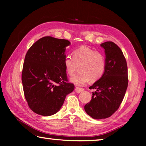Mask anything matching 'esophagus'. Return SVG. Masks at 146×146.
Listing matches in <instances>:
<instances>
[{
	"label": "esophagus",
	"mask_w": 146,
	"mask_h": 146,
	"mask_svg": "<svg viewBox=\"0 0 146 146\" xmlns=\"http://www.w3.org/2000/svg\"><path fill=\"white\" fill-rule=\"evenodd\" d=\"M83 91V90L82 88H79V87H76L75 88V91L77 93H80V92H82V91Z\"/></svg>",
	"instance_id": "obj_1"
}]
</instances>
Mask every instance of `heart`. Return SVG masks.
<instances>
[{
  "mask_svg": "<svg viewBox=\"0 0 146 146\" xmlns=\"http://www.w3.org/2000/svg\"><path fill=\"white\" fill-rule=\"evenodd\" d=\"M64 65L70 76H73L78 68L79 72L71 78V81L76 86H82L90 80L94 82L102 77L106 69V59L103 53L82 46L73 51L72 57L66 56Z\"/></svg>",
  "mask_w": 146,
  "mask_h": 146,
  "instance_id": "b5f03b06",
  "label": "heart"
}]
</instances>
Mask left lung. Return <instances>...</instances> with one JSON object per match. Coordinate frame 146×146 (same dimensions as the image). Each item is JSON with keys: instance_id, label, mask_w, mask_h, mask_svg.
<instances>
[{"instance_id": "1", "label": "left lung", "mask_w": 146, "mask_h": 146, "mask_svg": "<svg viewBox=\"0 0 146 146\" xmlns=\"http://www.w3.org/2000/svg\"><path fill=\"white\" fill-rule=\"evenodd\" d=\"M100 46L105 49L106 71L100 80L89 88L95 91L84 106L87 114L94 119L111 117L120 107L128 85L127 66L122 50L111 41Z\"/></svg>"}]
</instances>
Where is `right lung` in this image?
I'll return each mask as SVG.
<instances>
[{"label": "right lung", "instance_id": "1", "mask_svg": "<svg viewBox=\"0 0 146 146\" xmlns=\"http://www.w3.org/2000/svg\"><path fill=\"white\" fill-rule=\"evenodd\" d=\"M70 42L44 36L28 49L22 71L24 96L29 108L36 114L57 113L66 95L75 88L68 82L64 61Z\"/></svg>", "mask_w": 146, "mask_h": 146}]
</instances>
